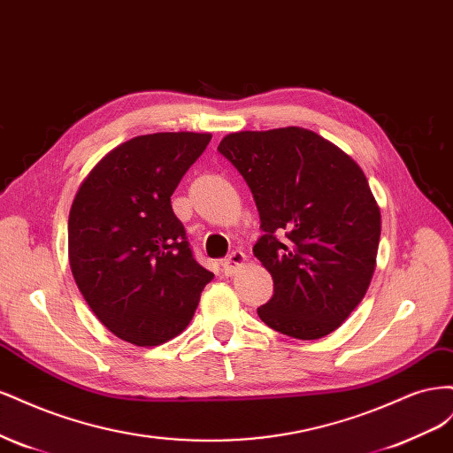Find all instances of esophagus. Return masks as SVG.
<instances>
[{
  "label": "esophagus",
  "instance_id": "esophagus-1",
  "mask_svg": "<svg viewBox=\"0 0 453 453\" xmlns=\"http://www.w3.org/2000/svg\"><path fill=\"white\" fill-rule=\"evenodd\" d=\"M245 263V255L243 251H232L225 260H223V272L226 273V276H232L242 265Z\"/></svg>",
  "mask_w": 453,
  "mask_h": 453
}]
</instances>
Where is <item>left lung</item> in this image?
Instances as JSON below:
<instances>
[{"label": "left lung", "instance_id": "left-lung-1", "mask_svg": "<svg viewBox=\"0 0 453 453\" xmlns=\"http://www.w3.org/2000/svg\"><path fill=\"white\" fill-rule=\"evenodd\" d=\"M217 150L242 173L260 217L253 253L273 295L258 318L298 340L331 334L357 308L376 268L381 217L363 170L298 127L228 134Z\"/></svg>", "mask_w": 453, "mask_h": 453}]
</instances>
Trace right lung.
<instances>
[{
    "label": "right lung",
    "instance_id": "1",
    "mask_svg": "<svg viewBox=\"0 0 453 453\" xmlns=\"http://www.w3.org/2000/svg\"><path fill=\"white\" fill-rule=\"evenodd\" d=\"M211 134L138 135L81 183L67 221L70 266L109 331L158 346L185 331L213 273L196 263L172 195Z\"/></svg>",
    "mask_w": 453,
    "mask_h": 453
}]
</instances>
